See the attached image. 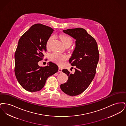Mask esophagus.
Returning a JSON list of instances; mask_svg holds the SVG:
<instances>
[{"mask_svg":"<svg viewBox=\"0 0 126 126\" xmlns=\"http://www.w3.org/2000/svg\"><path fill=\"white\" fill-rule=\"evenodd\" d=\"M59 72H62V69L60 68V67H59Z\"/></svg>","mask_w":126,"mask_h":126,"instance_id":"obj_1","label":"esophagus"}]
</instances>
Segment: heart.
<instances>
[{
	"instance_id": "heart-1",
	"label": "heart",
	"mask_w": 126,
	"mask_h": 126,
	"mask_svg": "<svg viewBox=\"0 0 126 126\" xmlns=\"http://www.w3.org/2000/svg\"><path fill=\"white\" fill-rule=\"evenodd\" d=\"M54 36H50L48 38L46 43L47 47L49 46L51 42L54 39ZM60 38L65 46L67 45L70 46L72 44L73 40L70 37L65 35H61L60 36ZM67 59V58L65 55L56 52H54L49 55V59L52 61L60 65H61L63 62L66 61Z\"/></svg>"
}]
</instances>
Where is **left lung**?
Wrapping results in <instances>:
<instances>
[{"label": "left lung", "mask_w": 126, "mask_h": 126, "mask_svg": "<svg viewBox=\"0 0 126 126\" xmlns=\"http://www.w3.org/2000/svg\"><path fill=\"white\" fill-rule=\"evenodd\" d=\"M63 32L76 40V48L69 60L72 66H75V72L73 74L66 69L62 70L68 79L60 85V88L68 95L76 96L84 92L94 78L99 50L95 40L83 28L68 29Z\"/></svg>", "instance_id": "left-lung-1"}]
</instances>
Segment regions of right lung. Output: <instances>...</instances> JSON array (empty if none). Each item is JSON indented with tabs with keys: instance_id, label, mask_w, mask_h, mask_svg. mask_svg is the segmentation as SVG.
Here are the masks:
<instances>
[{
	"instance_id": "obj_1",
	"label": "right lung",
	"mask_w": 126,
	"mask_h": 126,
	"mask_svg": "<svg viewBox=\"0 0 126 126\" xmlns=\"http://www.w3.org/2000/svg\"><path fill=\"white\" fill-rule=\"evenodd\" d=\"M53 31L48 26L36 24L19 40L15 54V73L19 83L28 92L41 90L47 78L58 71V66L51 62L45 66L38 65L47 50V42Z\"/></svg>"
}]
</instances>
